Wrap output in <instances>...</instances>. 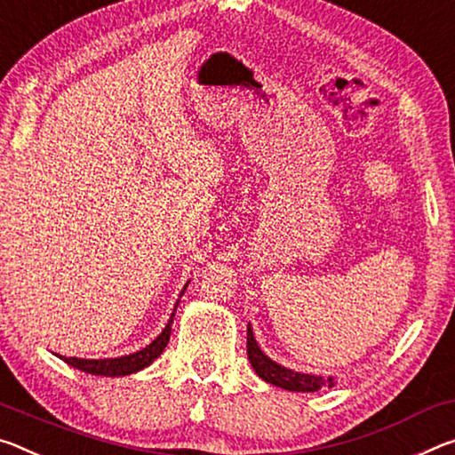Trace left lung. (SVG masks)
<instances>
[{
	"instance_id": "1",
	"label": "left lung",
	"mask_w": 455,
	"mask_h": 455,
	"mask_svg": "<svg viewBox=\"0 0 455 455\" xmlns=\"http://www.w3.org/2000/svg\"><path fill=\"white\" fill-rule=\"evenodd\" d=\"M247 355L251 360L255 372L261 377L265 383H271L275 387L285 388V391H298V393H315L322 387H334V379L331 377H315V374H304L295 372L291 369L277 364L275 360H271L265 352L259 348V344L251 330V323L247 328Z\"/></svg>"
}]
</instances>
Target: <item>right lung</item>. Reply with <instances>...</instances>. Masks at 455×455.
<instances>
[{"instance_id": "1", "label": "right lung", "mask_w": 455, "mask_h": 455, "mask_svg": "<svg viewBox=\"0 0 455 455\" xmlns=\"http://www.w3.org/2000/svg\"><path fill=\"white\" fill-rule=\"evenodd\" d=\"M186 287L188 283L184 285L182 293L186 291ZM180 293V295H182ZM180 304V299L176 301L174 306V312H172L170 320H168V326L162 330V334L156 338L154 342L148 344L146 348L133 352V355H127V356H119V358H99V360H89V358H75V356H60L64 363L70 364L72 369H78L83 372H89V374H97V377H125V374H132L137 372L141 369H146L149 366L154 360L162 355L165 346L170 342V334H172V323H174V315H176V307Z\"/></svg>"}]
</instances>
